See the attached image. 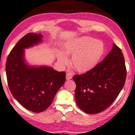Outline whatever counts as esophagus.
I'll return each instance as SVG.
<instances>
[{"mask_svg":"<svg viewBox=\"0 0 135 135\" xmlns=\"http://www.w3.org/2000/svg\"><path fill=\"white\" fill-rule=\"evenodd\" d=\"M72 78V76L71 75L70 73H67L66 74V79L67 80H70Z\"/></svg>","mask_w":135,"mask_h":135,"instance_id":"esophagus-1","label":"esophagus"}]
</instances>
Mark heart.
Returning a JSON list of instances; mask_svg holds the SVG:
<instances>
[{
  "instance_id": "obj_1",
  "label": "heart",
  "mask_w": 135,
  "mask_h": 135,
  "mask_svg": "<svg viewBox=\"0 0 135 135\" xmlns=\"http://www.w3.org/2000/svg\"><path fill=\"white\" fill-rule=\"evenodd\" d=\"M63 52H57V58L61 64L69 62L67 56H72L71 64L80 73L90 71L99 64L105 54L104 43L90 36H81L66 42Z\"/></svg>"
}]
</instances>
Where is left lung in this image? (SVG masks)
Wrapping results in <instances>:
<instances>
[{
  "instance_id": "1",
  "label": "left lung",
  "mask_w": 135,
  "mask_h": 135,
  "mask_svg": "<svg viewBox=\"0 0 135 135\" xmlns=\"http://www.w3.org/2000/svg\"><path fill=\"white\" fill-rule=\"evenodd\" d=\"M126 68L122 51L113 43L112 49L94 69L75 75V99L82 111L97 114L113 103L124 85Z\"/></svg>"
}]
</instances>
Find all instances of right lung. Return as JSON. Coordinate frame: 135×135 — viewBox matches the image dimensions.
Wrapping results in <instances>:
<instances>
[{
	"mask_svg": "<svg viewBox=\"0 0 135 135\" xmlns=\"http://www.w3.org/2000/svg\"><path fill=\"white\" fill-rule=\"evenodd\" d=\"M42 34L28 33L17 43L6 60V73L13 98L28 110L41 113L53 102L65 81V73L47 65L29 64L25 49L43 42Z\"/></svg>",
	"mask_w": 135,
	"mask_h": 135,
	"instance_id": "add662e5",
	"label": "right lung"
}]
</instances>
